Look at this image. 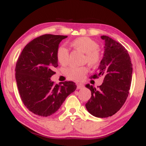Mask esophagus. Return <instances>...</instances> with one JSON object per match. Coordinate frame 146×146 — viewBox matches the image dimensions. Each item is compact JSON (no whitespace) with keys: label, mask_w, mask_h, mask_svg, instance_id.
I'll return each instance as SVG.
<instances>
[{"label":"esophagus","mask_w":146,"mask_h":146,"mask_svg":"<svg viewBox=\"0 0 146 146\" xmlns=\"http://www.w3.org/2000/svg\"><path fill=\"white\" fill-rule=\"evenodd\" d=\"M84 87V84H77V88H78V89H81V88H82Z\"/></svg>","instance_id":"34e87169"}]
</instances>
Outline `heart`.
<instances>
[{"instance_id":"heart-1","label":"heart","mask_w":146,"mask_h":146,"mask_svg":"<svg viewBox=\"0 0 146 146\" xmlns=\"http://www.w3.org/2000/svg\"><path fill=\"white\" fill-rule=\"evenodd\" d=\"M71 45L79 51L85 53L84 61L91 66H96L100 64L102 59V55L98 49L99 44L96 41L89 37H80L73 40ZM56 58L62 65H66L68 62L69 52L64 46H60L56 51ZM88 71L85 66H71L66 70V74L68 78L74 81H80L82 80Z\"/></svg>"}]
</instances>
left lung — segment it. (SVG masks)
Returning a JSON list of instances; mask_svg holds the SVG:
<instances>
[{
	"label": "left lung",
	"instance_id": "obj_1",
	"mask_svg": "<svg viewBox=\"0 0 146 146\" xmlns=\"http://www.w3.org/2000/svg\"><path fill=\"white\" fill-rule=\"evenodd\" d=\"M101 38L105 42L104 53L98 73L91 78L102 75L104 81L98 88L86 85L91 91L86 108L93 116L105 118L115 115L124 104L131 85L132 64L124 46L108 36Z\"/></svg>",
	"mask_w": 146,
	"mask_h": 146
}]
</instances>
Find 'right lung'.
<instances>
[{
  "label": "right lung",
  "instance_id": "obj_1",
  "mask_svg": "<svg viewBox=\"0 0 146 146\" xmlns=\"http://www.w3.org/2000/svg\"><path fill=\"white\" fill-rule=\"evenodd\" d=\"M66 36L45 34L28 43L16 65V80L20 96L27 108L35 115L48 117L55 113L68 95L74 92L75 82L54 84L51 77L58 66L56 51Z\"/></svg>",
  "mask_w": 146,
  "mask_h": 146
}]
</instances>
